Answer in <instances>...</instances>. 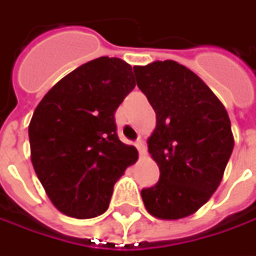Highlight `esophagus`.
<instances>
[{"label":"esophagus","instance_id":"esophagus-1","mask_svg":"<svg viewBox=\"0 0 256 256\" xmlns=\"http://www.w3.org/2000/svg\"><path fill=\"white\" fill-rule=\"evenodd\" d=\"M135 146H136V150H138V152H140V155L142 156V155H145V152H146V150H145V144H144V141L140 138L136 142H135Z\"/></svg>","mask_w":256,"mask_h":256}]
</instances>
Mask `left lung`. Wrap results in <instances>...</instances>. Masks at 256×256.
Here are the masks:
<instances>
[{"mask_svg":"<svg viewBox=\"0 0 256 256\" xmlns=\"http://www.w3.org/2000/svg\"><path fill=\"white\" fill-rule=\"evenodd\" d=\"M134 72L156 114L148 151L160 181L141 191L144 205L160 220L190 216L216 191L230 161L228 112L198 75L175 61L134 66Z\"/></svg>","mask_w":256,"mask_h":256,"instance_id":"obj_1","label":"left lung"}]
</instances>
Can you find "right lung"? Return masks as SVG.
Masks as SVG:
<instances>
[{
    "label": "right lung",
    "instance_id": "right-lung-1",
    "mask_svg": "<svg viewBox=\"0 0 256 256\" xmlns=\"http://www.w3.org/2000/svg\"><path fill=\"white\" fill-rule=\"evenodd\" d=\"M134 88L131 65L100 56L65 75L35 108L31 162L58 211L86 220L108 210L115 182L138 160L115 124L116 108Z\"/></svg>",
    "mask_w": 256,
    "mask_h": 256
}]
</instances>
